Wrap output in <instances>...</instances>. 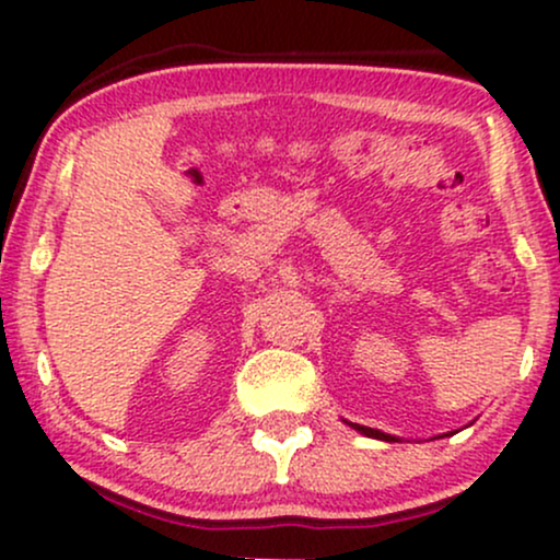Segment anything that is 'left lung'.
<instances>
[{"mask_svg": "<svg viewBox=\"0 0 560 560\" xmlns=\"http://www.w3.org/2000/svg\"><path fill=\"white\" fill-rule=\"evenodd\" d=\"M350 423V421H347ZM352 429H355V432H361V434H365V436H374V440H384V442H397V436H392V434H384V432H378V429H371V427H361V423H350Z\"/></svg>", "mask_w": 560, "mask_h": 560, "instance_id": "obj_1", "label": "left lung"}]
</instances>
